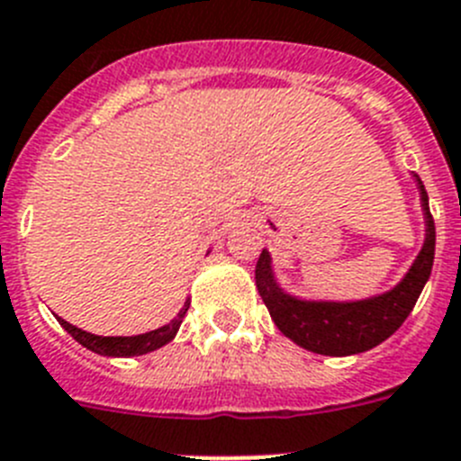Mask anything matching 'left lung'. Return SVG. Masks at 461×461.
I'll return each instance as SVG.
<instances>
[{"label":"left lung","instance_id":"1","mask_svg":"<svg viewBox=\"0 0 461 461\" xmlns=\"http://www.w3.org/2000/svg\"><path fill=\"white\" fill-rule=\"evenodd\" d=\"M415 181H418L424 220H427V236L413 267L408 269L402 283L385 294L346 303L302 302L280 290L271 271L269 253L262 250L255 267V285L262 302L269 308L271 320L287 339L318 355L343 357V355L371 350L403 325V320L411 315L424 283L429 278L436 248V227L429 213V197L418 176Z\"/></svg>","mask_w":461,"mask_h":461}]
</instances>
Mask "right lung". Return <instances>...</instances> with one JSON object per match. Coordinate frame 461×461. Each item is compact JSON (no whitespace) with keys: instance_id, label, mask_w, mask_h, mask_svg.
Masks as SVG:
<instances>
[{"instance_id":"1","label":"right lung","mask_w":461,"mask_h":461,"mask_svg":"<svg viewBox=\"0 0 461 461\" xmlns=\"http://www.w3.org/2000/svg\"><path fill=\"white\" fill-rule=\"evenodd\" d=\"M187 308H190V299L185 302V306L181 308V313L171 320L169 325L159 327L155 331H148V334L139 336H95L87 334V331L78 330V327L69 325L67 320L58 318L59 325L74 336L76 341L86 346L87 350L97 352V355H106V357H134V355H146V352H153L158 348L167 346L176 336L178 327H181L183 318H185Z\"/></svg>"}]
</instances>
